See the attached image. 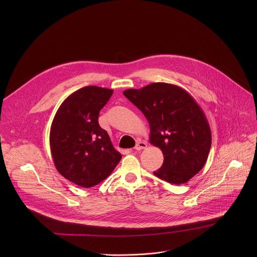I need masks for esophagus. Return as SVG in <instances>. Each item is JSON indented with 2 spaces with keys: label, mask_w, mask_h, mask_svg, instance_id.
Segmentation results:
<instances>
[{
  "label": "esophagus",
  "mask_w": 257,
  "mask_h": 257,
  "mask_svg": "<svg viewBox=\"0 0 257 257\" xmlns=\"http://www.w3.org/2000/svg\"><path fill=\"white\" fill-rule=\"evenodd\" d=\"M146 148H148V144H146V142L145 141H138L137 143H136V145H135V150L136 151H142V150H144V149H146Z\"/></svg>",
  "instance_id": "esophagus-1"
}]
</instances>
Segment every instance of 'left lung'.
I'll return each instance as SVG.
<instances>
[{
	"label": "left lung",
	"mask_w": 257,
	"mask_h": 257,
	"mask_svg": "<svg viewBox=\"0 0 257 257\" xmlns=\"http://www.w3.org/2000/svg\"><path fill=\"white\" fill-rule=\"evenodd\" d=\"M123 94L148 119L153 145L164 155L154 174L171 184H184L205 165L211 145L210 127L196 100L177 85L156 82Z\"/></svg>",
	"instance_id": "8db88e82"
}]
</instances>
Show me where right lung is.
<instances>
[{
    "mask_svg": "<svg viewBox=\"0 0 257 257\" xmlns=\"http://www.w3.org/2000/svg\"><path fill=\"white\" fill-rule=\"evenodd\" d=\"M113 91L93 85L76 90L62 102L51 126L50 145L56 169L81 187L97 185L122 159L98 124L99 111Z\"/></svg>",
    "mask_w": 257,
    "mask_h": 257,
    "instance_id": "add662e5",
    "label": "right lung"
}]
</instances>
